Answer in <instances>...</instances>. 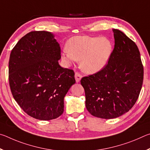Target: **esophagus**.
<instances>
[{"label": "esophagus", "instance_id": "1", "mask_svg": "<svg viewBox=\"0 0 150 150\" xmlns=\"http://www.w3.org/2000/svg\"><path fill=\"white\" fill-rule=\"evenodd\" d=\"M75 80H76V82L79 83L81 80V79L82 78V75H81L79 73V72H75Z\"/></svg>", "mask_w": 150, "mask_h": 150}]
</instances>
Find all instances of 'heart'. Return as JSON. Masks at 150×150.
Here are the masks:
<instances>
[{
	"label": "heart",
	"instance_id": "obj_1",
	"mask_svg": "<svg viewBox=\"0 0 150 150\" xmlns=\"http://www.w3.org/2000/svg\"><path fill=\"white\" fill-rule=\"evenodd\" d=\"M67 47V50L63 52V59L67 63L81 60V67L88 73H95L102 70L108 63L112 52L111 42L100 37H73L68 41Z\"/></svg>",
	"mask_w": 150,
	"mask_h": 150
}]
</instances>
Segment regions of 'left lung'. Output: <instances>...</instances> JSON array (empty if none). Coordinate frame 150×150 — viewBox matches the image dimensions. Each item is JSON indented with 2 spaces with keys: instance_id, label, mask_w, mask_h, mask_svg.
Returning a JSON list of instances; mask_svg holds the SVG:
<instances>
[{
  "instance_id": "left-lung-1",
  "label": "left lung",
  "mask_w": 150,
  "mask_h": 150,
  "mask_svg": "<svg viewBox=\"0 0 150 150\" xmlns=\"http://www.w3.org/2000/svg\"><path fill=\"white\" fill-rule=\"evenodd\" d=\"M112 31L115 47L108 63L100 71L81 80L87 110L105 119L119 117L133 107L144 79L138 46L122 32Z\"/></svg>"
}]
</instances>
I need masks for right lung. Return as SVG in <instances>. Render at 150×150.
Instances as JSON below:
<instances>
[{"label": "right lung", "instance_id": "add662e5", "mask_svg": "<svg viewBox=\"0 0 150 150\" xmlns=\"http://www.w3.org/2000/svg\"><path fill=\"white\" fill-rule=\"evenodd\" d=\"M59 44L49 32L32 31L18 42L8 63L11 93L27 115L41 120L57 118L64 97L75 83L73 69L59 65Z\"/></svg>", "mask_w": 150, "mask_h": 150}]
</instances>
